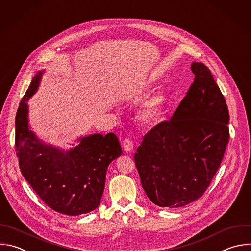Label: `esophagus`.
<instances>
[{"mask_svg": "<svg viewBox=\"0 0 251 251\" xmlns=\"http://www.w3.org/2000/svg\"><path fill=\"white\" fill-rule=\"evenodd\" d=\"M122 145H123V149L125 151H131L134 148V144L132 142V140H130L129 138H126L122 141Z\"/></svg>", "mask_w": 251, "mask_h": 251, "instance_id": "1", "label": "esophagus"}]
</instances>
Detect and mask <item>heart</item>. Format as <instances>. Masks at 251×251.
I'll list each match as a JSON object with an SVG mask.
<instances>
[{"label": "heart", "mask_w": 251, "mask_h": 251, "mask_svg": "<svg viewBox=\"0 0 251 251\" xmlns=\"http://www.w3.org/2000/svg\"><path fill=\"white\" fill-rule=\"evenodd\" d=\"M162 108V99L161 98H153L149 100L139 111V118L144 123H152L161 114Z\"/></svg>", "instance_id": "heart-1"}]
</instances>
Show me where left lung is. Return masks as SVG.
Here are the masks:
<instances>
[{
    "instance_id": "1",
    "label": "left lung",
    "mask_w": 251,
    "mask_h": 251,
    "mask_svg": "<svg viewBox=\"0 0 251 251\" xmlns=\"http://www.w3.org/2000/svg\"><path fill=\"white\" fill-rule=\"evenodd\" d=\"M195 75L170 120L151 128L134 155L149 199L162 208H180L207 190L229 139L226 100L211 71L193 63Z\"/></svg>"
}]
</instances>
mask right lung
I'll return each mask as SVG.
<instances>
[{
    "mask_svg": "<svg viewBox=\"0 0 251 251\" xmlns=\"http://www.w3.org/2000/svg\"><path fill=\"white\" fill-rule=\"evenodd\" d=\"M42 72L31 80L16 115V151L20 169L40 199L69 216L94 211L100 204L109 163L122 153L113 133L80 138L64 151L41 143L29 130L26 101L37 91Z\"/></svg>",
    "mask_w": 251,
    "mask_h": 251,
    "instance_id": "1",
    "label": "right lung"
}]
</instances>
